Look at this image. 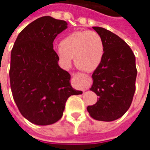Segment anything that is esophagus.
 Instances as JSON below:
<instances>
[{"label":"esophagus","mask_w":150,"mask_h":150,"mask_svg":"<svg viewBox=\"0 0 150 150\" xmlns=\"http://www.w3.org/2000/svg\"><path fill=\"white\" fill-rule=\"evenodd\" d=\"M74 75L76 77V85L78 86V88L79 89H82L83 91H85L89 77L88 75L80 74V73H77V74H75Z\"/></svg>","instance_id":"obj_1"}]
</instances>
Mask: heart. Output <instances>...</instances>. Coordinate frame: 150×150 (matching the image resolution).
Segmentation results:
<instances>
[{
    "instance_id": "heart-1",
    "label": "heart",
    "mask_w": 150,
    "mask_h": 150,
    "mask_svg": "<svg viewBox=\"0 0 150 150\" xmlns=\"http://www.w3.org/2000/svg\"><path fill=\"white\" fill-rule=\"evenodd\" d=\"M59 61L66 67L74 59L75 66L82 71H94L99 67L104 54L102 37L94 30L75 31L66 36L56 50Z\"/></svg>"
}]
</instances>
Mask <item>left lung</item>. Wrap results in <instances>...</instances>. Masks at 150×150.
Listing matches in <instances>:
<instances>
[{
  "mask_svg": "<svg viewBox=\"0 0 150 150\" xmlns=\"http://www.w3.org/2000/svg\"><path fill=\"white\" fill-rule=\"evenodd\" d=\"M100 35L104 54L100 65L92 74L91 91L97 95V102L87 110L95 120L112 121L128 111L136 90L135 55L119 36L102 27H92Z\"/></svg>",
  "mask_w": 150,
  "mask_h": 150,
  "instance_id": "obj_1",
  "label": "left lung"
}]
</instances>
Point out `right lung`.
<instances>
[{
  "mask_svg": "<svg viewBox=\"0 0 150 150\" xmlns=\"http://www.w3.org/2000/svg\"><path fill=\"white\" fill-rule=\"evenodd\" d=\"M67 23L50 16L36 19L18 34L11 51L9 79L18 110L29 121L48 125L61 119L66 102L72 95L71 75L59 67L53 49L56 36Z\"/></svg>",
  "mask_w": 150,
  "mask_h": 150,
  "instance_id": "add662e5",
  "label": "right lung"
}]
</instances>
